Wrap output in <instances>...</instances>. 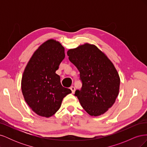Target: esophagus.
I'll use <instances>...</instances> for the list:
<instances>
[{"label": "esophagus", "instance_id": "1", "mask_svg": "<svg viewBox=\"0 0 147 147\" xmlns=\"http://www.w3.org/2000/svg\"><path fill=\"white\" fill-rule=\"evenodd\" d=\"M70 89L71 90V91H72V92L73 94H74V92H75V87L72 86H71V87L70 88Z\"/></svg>", "mask_w": 147, "mask_h": 147}]
</instances>
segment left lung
<instances>
[{"label": "left lung", "mask_w": 147, "mask_h": 147, "mask_svg": "<svg viewBox=\"0 0 147 147\" xmlns=\"http://www.w3.org/2000/svg\"><path fill=\"white\" fill-rule=\"evenodd\" d=\"M69 59L80 72L82 82L76 90L82 107L91 116L104 114L118 96L120 78L114 65L94 45L85 43L67 51Z\"/></svg>", "instance_id": "left-lung-1"}]
</instances>
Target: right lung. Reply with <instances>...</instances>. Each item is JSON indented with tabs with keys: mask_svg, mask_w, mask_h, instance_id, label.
<instances>
[{
	"mask_svg": "<svg viewBox=\"0 0 147 147\" xmlns=\"http://www.w3.org/2000/svg\"><path fill=\"white\" fill-rule=\"evenodd\" d=\"M65 57L64 48L55 40L44 42L34 52L21 80L26 103L39 116L50 117L59 109L65 96L72 92L62 86L56 74Z\"/></svg>",
	"mask_w": 147,
	"mask_h": 147,
	"instance_id": "right-lung-1",
	"label": "right lung"
}]
</instances>
